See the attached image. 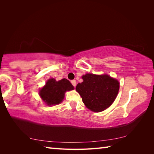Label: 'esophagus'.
<instances>
[{
    "mask_svg": "<svg viewBox=\"0 0 154 154\" xmlns=\"http://www.w3.org/2000/svg\"><path fill=\"white\" fill-rule=\"evenodd\" d=\"M71 84L73 85V87H76V81H75V80H73V81H71Z\"/></svg>",
    "mask_w": 154,
    "mask_h": 154,
    "instance_id": "34e87169",
    "label": "esophagus"
}]
</instances>
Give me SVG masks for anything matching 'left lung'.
Wrapping results in <instances>:
<instances>
[{
	"label": "left lung",
	"instance_id": "obj_1",
	"mask_svg": "<svg viewBox=\"0 0 154 154\" xmlns=\"http://www.w3.org/2000/svg\"><path fill=\"white\" fill-rule=\"evenodd\" d=\"M83 81L76 86L85 105L93 112H99L109 108L119 93V81L107 74L87 73L82 76Z\"/></svg>",
	"mask_w": 154,
	"mask_h": 154
}]
</instances>
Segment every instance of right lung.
<instances>
[{
    "label": "right lung",
    "mask_w": 154,
    "mask_h": 154,
    "mask_svg": "<svg viewBox=\"0 0 154 154\" xmlns=\"http://www.w3.org/2000/svg\"><path fill=\"white\" fill-rule=\"evenodd\" d=\"M73 89V86L67 79L56 81L52 78L47 81L45 86L39 91V94L45 104L52 106L61 103L64 99L65 92Z\"/></svg>",
    "instance_id": "1"
}]
</instances>
